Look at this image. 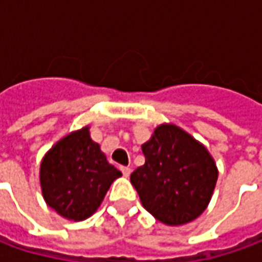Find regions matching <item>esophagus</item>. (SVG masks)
Here are the masks:
<instances>
[{"mask_svg":"<svg viewBox=\"0 0 262 262\" xmlns=\"http://www.w3.org/2000/svg\"><path fill=\"white\" fill-rule=\"evenodd\" d=\"M120 170H122V173H123V176H126V178L132 173V169L129 168V166H122Z\"/></svg>","mask_w":262,"mask_h":262,"instance_id":"obj_1","label":"esophagus"}]
</instances>
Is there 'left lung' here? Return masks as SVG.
I'll list each match as a JSON object with an SVG mask.
<instances>
[{
    "label": "left lung",
    "mask_w": 262,
    "mask_h": 262,
    "mask_svg": "<svg viewBox=\"0 0 262 262\" xmlns=\"http://www.w3.org/2000/svg\"><path fill=\"white\" fill-rule=\"evenodd\" d=\"M145 165L130 175L142 205L166 225L198 218L211 201L218 169L212 156L175 124H161L142 146Z\"/></svg>",
    "instance_id": "left-lung-1"
}]
</instances>
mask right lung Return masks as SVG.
I'll use <instances>...</instances> for the list:
<instances>
[{
  "label": "right lung",
  "instance_id": "add662e5",
  "mask_svg": "<svg viewBox=\"0 0 262 262\" xmlns=\"http://www.w3.org/2000/svg\"><path fill=\"white\" fill-rule=\"evenodd\" d=\"M122 172L110 165L89 127L73 132L44 156L40 183L47 205L71 221L89 218Z\"/></svg>",
  "mask_w": 262,
  "mask_h": 262
}]
</instances>
